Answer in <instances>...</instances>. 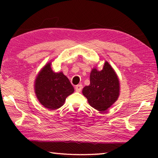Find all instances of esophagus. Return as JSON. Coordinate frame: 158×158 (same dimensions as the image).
<instances>
[{"label": "esophagus", "instance_id": "1", "mask_svg": "<svg viewBox=\"0 0 158 158\" xmlns=\"http://www.w3.org/2000/svg\"><path fill=\"white\" fill-rule=\"evenodd\" d=\"M82 89V85L79 84V85H77L75 86V90L76 92H80Z\"/></svg>", "mask_w": 158, "mask_h": 158}]
</instances>
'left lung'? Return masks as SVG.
<instances>
[{"label": "left lung", "mask_w": 158, "mask_h": 158, "mask_svg": "<svg viewBox=\"0 0 158 158\" xmlns=\"http://www.w3.org/2000/svg\"><path fill=\"white\" fill-rule=\"evenodd\" d=\"M120 81L117 74L107 61L102 69L93 68L90 74V84L85 86L82 93L89 105L103 112L111 107L120 95Z\"/></svg>", "instance_id": "8db88e82"}]
</instances>
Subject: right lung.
<instances>
[{"mask_svg":"<svg viewBox=\"0 0 158 158\" xmlns=\"http://www.w3.org/2000/svg\"><path fill=\"white\" fill-rule=\"evenodd\" d=\"M36 98L40 103L49 110L62 106L67 97L74 91L68 77L63 72L52 70V62H48L39 72L34 82Z\"/></svg>","mask_w":158,"mask_h":158,"instance_id":"add662e5","label":"right lung"}]
</instances>
